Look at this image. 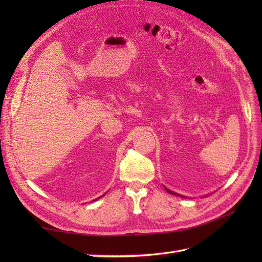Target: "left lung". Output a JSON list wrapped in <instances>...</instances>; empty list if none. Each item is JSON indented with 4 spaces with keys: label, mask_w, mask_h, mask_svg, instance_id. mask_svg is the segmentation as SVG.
<instances>
[{
    "label": "left lung",
    "mask_w": 262,
    "mask_h": 262,
    "mask_svg": "<svg viewBox=\"0 0 262 262\" xmlns=\"http://www.w3.org/2000/svg\"><path fill=\"white\" fill-rule=\"evenodd\" d=\"M165 190H166V191H168V192H170V193H173V194H178V193H176V192H173V191H171V190H169V189H166V188H165ZM179 196H180V194H179ZM181 197H182V196H181Z\"/></svg>",
    "instance_id": "left-lung-1"
}]
</instances>
